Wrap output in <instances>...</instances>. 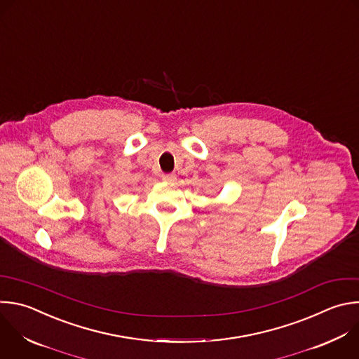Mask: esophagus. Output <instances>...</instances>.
I'll use <instances>...</instances> for the list:
<instances>
[{
  "mask_svg": "<svg viewBox=\"0 0 359 359\" xmlns=\"http://www.w3.org/2000/svg\"><path fill=\"white\" fill-rule=\"evenodd\" d=\"M162 179L166 182H173V180H176V176L173 173H165V175H162Z\"/></svg>",
  "mask_w": 359,
  "mask_h": 359,
  "instance_id": "1",
  "label": "esophagus"
}]
</instances>
